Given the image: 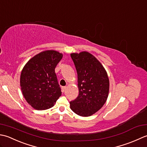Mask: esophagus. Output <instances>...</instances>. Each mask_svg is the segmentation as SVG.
<instances>
[{
    "label": "esophagus",
    "instance_id": "esophagus-1",
    "mask_svg": "<svg viewBox=\"0 0 147 147\" xmlns=\"http://www.w3.org/2000/svg\"><path fill=\"white\" fill-rule=\"evenodd\" d=\"M66 89H67V87H66V86H63V87H62V88H61L62 91H63V92H65V90H66Z\"/></svg>",
    "mask_w": 147,
    "mask_h": 147
}]
</instances>
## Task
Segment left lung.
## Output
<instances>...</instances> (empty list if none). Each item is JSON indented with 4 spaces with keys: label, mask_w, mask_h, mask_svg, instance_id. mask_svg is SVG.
Returning <instances> with one entry per match:
<instances>
[{
    "label": "left lung",
    "mask_w": 147,
    "mask_h": 147,
    "mask_svg": "<svg viewBox=\"0 0 147 147\" xmlns=\"http://www.w3.org/2000/svg\"><path fill=\"white\" fill-rule=\"evenodd\" d=\"M76 66L79 94L70 102V109L76 114L88 117L98 112L107 100L109 79L103 65L88 52L71 53Z\"/></svg>",
    "instance_id": "left-lung-1"
}]
</instances>
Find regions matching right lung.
I'll return each instance as SVG.
<instances>
[{
    "label": "right lung",
    "mask_w": 147,
    "mask_h": 147,
    "mask_svg": "<svg viewBox=\"0 0 147 147\" xmlns=\"http://www.w3.org/2000/svg\"><path fill=\"white\" fill-rule=\"evenodd\" d=\"M62 57V54L56 51H45L34 56L23 67L20 76L21 89L34 109H50L61 96L55 68Z\"/></svg>",
    "instance_id": "1"
}]
</instances>
